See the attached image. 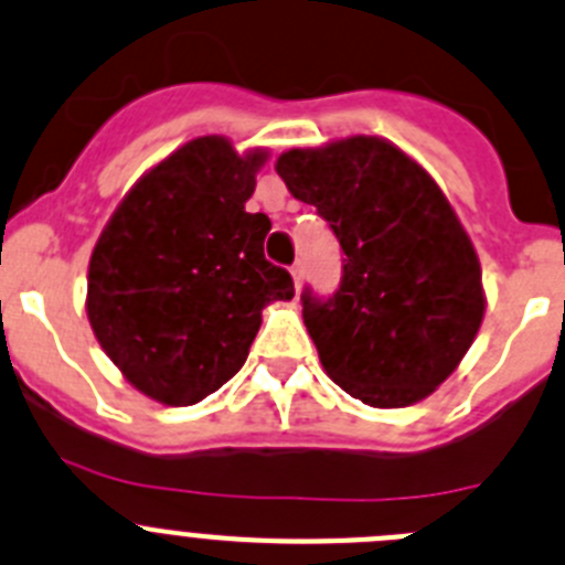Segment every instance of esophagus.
<instances>
[{
  "label": "esophagus",
  "instance_id": "1",
  "mask_svg": "<svg viewBox=\"0 0 565 565\" xmlns=\"http://www.w3.org/2000/svg\"><path fill=\"white\" fill-rule=\"evenodd\" d=\"M289 273H292L295 289H300V287H303V276H307V270H303V265H300V262H295V265L289 267Z\"/></svg>",
  "mask_w": 565,
  "mask_h": 565
}]
</instances>
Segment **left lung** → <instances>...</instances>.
<instances>
[{
    "label": "left lung",
    "mask_w": 565,
    "mask_h": 565,
    "mask_svg": "<svg viewBox=\"0 0 565 565\" xmlns=\"http://www.w3.org/2000/svg\"><path fill=\"white\" fill-rule=\"evenodd\" d=\"M289 192L340 239L329 298L300 292L326 373L371 407H409L451 376L484 315L471 239L429 172L376 136L278 158Z\"/></svg>",
    "instance_id": "1"
}]
</instances>
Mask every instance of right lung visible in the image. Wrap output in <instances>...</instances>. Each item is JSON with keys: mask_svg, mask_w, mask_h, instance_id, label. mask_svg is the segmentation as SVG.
Here are the masks:
<instances>
[{"mask_svg": "<svg viewBox=\"0 0 565 565\" xmlns=\"http://www.w3.org/2000/svg\"><path fill=\"white\" fill-rule=\"evenodd\" d=\"M265 152L200 136L119 203L88 265V320L136 390L189 407L247 360L270 300L292 276L265 258L267 214L245 211Z\"/></svg>", "mask_w": 565, "mask_h": 565, "instance_id": "right-lung-1", "label": "right lung"}]
</instances>
